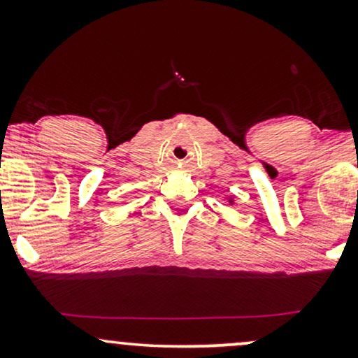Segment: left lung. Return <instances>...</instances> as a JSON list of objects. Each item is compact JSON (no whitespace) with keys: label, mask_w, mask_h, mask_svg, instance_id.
Returning <instances> with one entry per match:
<instances>
[{"label":"left lung","mask_w":358,"mask_h":358,"mask_svg":"<svg viewBox=\"0 0 358 358\" xmlns=\"http://www.w3.org/2000/svg\"><path fill=\"white\" fill-rule=\"evenodd\" d=\"M228 201H229V205H233V203H234L233 198H228Z\"/></svg>","instance_id":"1"}]
</instances>
